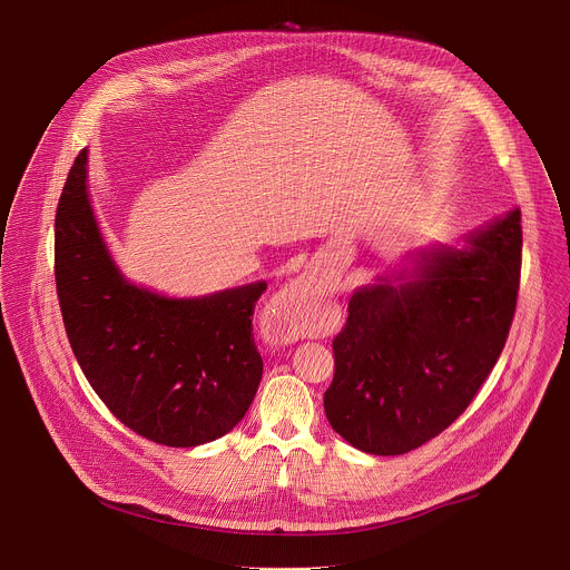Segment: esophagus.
Masks as SVG:
<instances>
[{
    "instance_id": "1",
    "label": "esophagus",
    "mask_w": 570,
    "mask_h": 570,
    "mask_svg": "<svg viewBox=\"0 0 570 570\" xmlns=\"http://www.w3.org/2000/svg\"><path fill=\"white\" fill-rule=\"evenodd\" d=\"M306 277L295 279L277 299L271 302L264 315L266 334L275 341H297L306 334V324L315 317V306L308 295Z\"/></svg>"
}]
</instances>
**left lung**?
<instances>
[{
    "mask_svg": "<svg viewBox=\"0 0 570 570\" xmlns=\"http://www.w3.org/2000/svg\"><path fill=\"white\" fill-rule=\"evenodd\" d=\"M521 246L514 209L469 234L462 250L424 253L411 279L356 291L324 392L332 429L374 455L409 453L449 429L505 347Z\"/></svg>",
    "mask_w": 570,
    "mask_h": 570,
    "instance_id": "left-lung-1",
    "label": "left lung"
}]
</instances>
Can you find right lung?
Masks as SVG:
<instances>
[{
  "label": "right lung",
  "instance_id": "right-lung-1",
  "mask_svg": "<svg viewBox=\"0 0 570 570\" xmlns=\"http://www.w3.org/2000/svg\"><path fill=\"white\" fill-rule=\"evenodd\" d=\"M88 150L56 209L53 273L71 352L108 411L165 446L229 433L250 409L264 361L253 336L266 282L200 299L128 284L112 264L88 198Z\"/></svg>",
  "mask_w": 570,
  "mask_h": 570
}]
</instances>
